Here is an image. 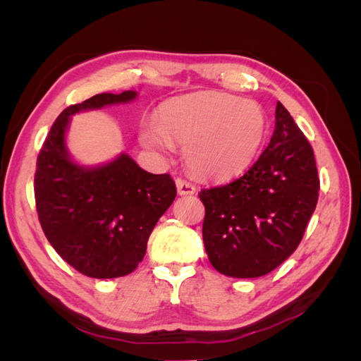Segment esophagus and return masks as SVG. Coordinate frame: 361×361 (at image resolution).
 I'll return each instance as SVG.
<instances>
[{
    "label": "esophagus",
    "instance_id": "34e87169",
    "mask_svg": "<svg viewBox=\"0 0 361 361\" xmlns=\"http://www.w3.org/2000/svg\"><path fill=\"white\" fill-rule=\"evenodd\" d=\"M176 188L179 195H191L195 192V187L192 183L183 180V179H176Z\"/></svg>",
    "mask_w": 361,
    "mask_h": 361
}]
</instances>
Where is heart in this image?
Instances as JSON below:
<instances>
[{
  "mask_svg": "<svg viewBox=\"0 0 361 361\" xmlns=\"http://www.w3.org/2000/svg\"><path fill=\"white\" fill-rule=\"evenodd\" d=\"M265 133L267 117L255 101L197 92L162 104L155 126L141 129L140 140L158 152L183 145V159L194 174L226 180L248 169Z\"/></svg>",
  "mask_w": 361,
  "mask_h": 361,
  "instance_id": "heart-1",
  "label": "heart"
}]
</instances>
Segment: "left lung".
<instances>
[{
    "label": "left lung",
    "instance_id": "8db88e82",
    "mask_svg": "<svg viewBox=\"0 0 361 361\" xmlns=\"http://www.w3.org/2000/svg\"><path fill=\"white\" fill-rule=\"evenodd\" d=\"M313 149L277 102L268 147L239 179L202 190L203 243L212 267L228 277L255 279L281 265L301 243L318 203Z\"/></svg>",
    "mask_w": 361,
    "mask_h": 361
}]
</instances>
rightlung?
I'll list each match as a JSON object with an SVG mask.
<instances>
[{"instance_id":"right-lung-1","label":"right lung","mask_w":361,"mask_h":361,"mask_svg":"<svg viewBox=\"0 0 361 361\" xmlns=\"http://www.w3.org/2000/svg\"><path fill=\"white\" fill-rule=\"evenodd\" d=\"M137 94L101 93L68 106L37 157L35 195L43 232L71 267L93 279L130 274L146 255L155 224L176 197L170 174H152L128 154L87 167L68 150L73 114L126 104Z\"/></svg>"}]
</instances>
